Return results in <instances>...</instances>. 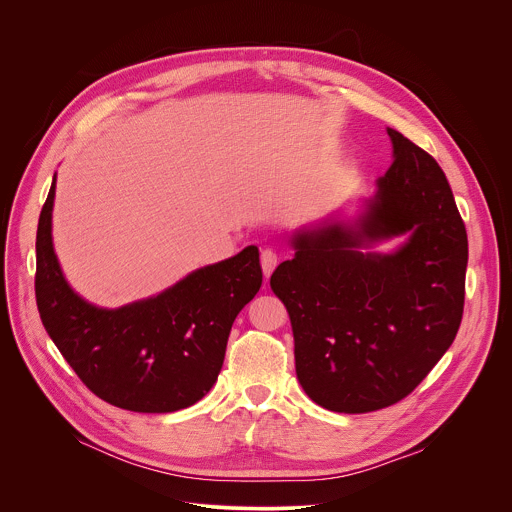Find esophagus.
<instances>
[{
    "label": "esophagus",
    "mask_w": 512,
    "mask_h": 512,
    "mask_svg": "<svg viewBox=\"0 0 512 512\" xmlns=\"http://www.w3.org/2000/svg\"><path fill=\"white\" fill-rule=\"evenodd\" d=\"M277 263H279V257H277V253L273 249H263L261 251V267H263L265 277H269L273 273Z\"/></svg>",
    "instance_id": "obj_1"
}]
</instances>
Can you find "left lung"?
I'll return each instance as SVG.
<instances>
[{
    "instance_id": "1",
    "label": "left lung",
    "mask_w": 512,
    "mask_h": 512,
    "mask_svg": "<svg viewBox=\"0 0 512 512\" xmlns=\"http://www.w3.org/2000/svg\"><path fill=\"white\" fill-rule=\"evenodd\" d=\"M393 164L354 225L298 231L271 275L294 330L298 381L338 413L405 399L452 346L464 312L468 237L437 162L395 129ZM407 234L393 254L360 246Z\"/></svg>"
}]
</instances>
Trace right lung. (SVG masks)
<instances>
[{
  "instance_id": "right-lung-1",
  "label": "right lung",
  "mask_w": 512,
  "mask_h": 512,
  "mask_svg": "<svg viewBox=\"0 0 512 512\" xmlns=\"http://www.w3.org/2000/svg\"><path fill=\"white\" fill-rule=\"evenodd\" d=\"M56 176L36 235V304L79 379L103 401L137 413H172L200 401L223 369L237 314L255 298L259 249L192 271L162 294L97 308L66 283L52 247Z\"/></svg>"
}]
</instances>
